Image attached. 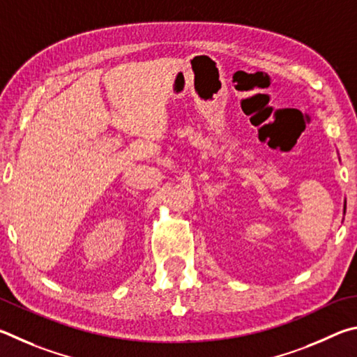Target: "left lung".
Listing matches in <instances>:
<instances>
[{
  "label": "left lung",
  "mask_w": 357,
  "mask_h": 357,
  "mask_svg": "<svg viewBox=\"0 0 357 357\" xmlns=\"http://www.w3.org/2000/svg\"><path fill=\"white\" fill-rule=\"evenodd\" d=\"M345 210H347V202L343 204V213H345Z\"/></svg>",
  "instance_id": "8db88e82"
}]
</instances>
